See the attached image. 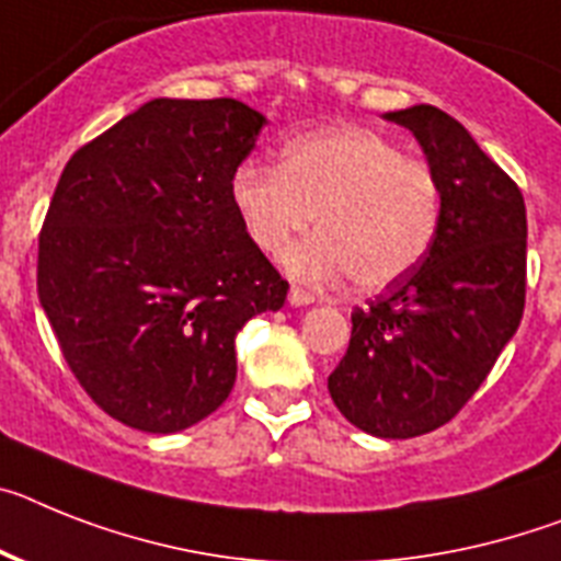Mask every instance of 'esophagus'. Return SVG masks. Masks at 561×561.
I'll return each instance as SVG.
<instances>
[{"label":"esophagus","mask_w":561,"mask_h":561,"mask_svg":"<svg viewBox=\"0 0 561 561\" xmlns=\"http://www.w3.org/2000/svg\"><path fill=\"white\" fill-rule=\"evenodd\" d=\"M288 302L294 305V308H308V305H313L317 302V296L313 294H308V290H302V288H290L288 290Z\"/></svg>","instance_id":"obj_1"}]
</instances>
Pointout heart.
<instances>
[{
	"mask_svg": "<svg viewBox=\"0 0 561 561\" xmlns=\"http://www.w3.org/2000/svg\"><path fill=\"white\" fill-rule=\"evenodd\" d=\"M230 202L267 256H279L317 214L319 233L294 248L285 267L308 282L351 273L362 290L408 276L431 251L442 214L431 168L362 125L296 136L282 164L244 159L230 176Z\"/></svg>",
	"mask_w": 561,
	"mask_h": 561,
	"instance_id": "heart-1",
	"label": "heart"
}]
</instances>
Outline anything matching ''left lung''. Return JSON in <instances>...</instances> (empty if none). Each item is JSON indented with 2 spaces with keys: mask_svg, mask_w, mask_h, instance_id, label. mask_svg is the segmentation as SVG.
Here are the masks:
<instances>
[{
  "mask_svg": "<svg viewBox=\"0 0 561 561\" xmlns=\"http://www.w3.org/2000/svg\"><path fill=\"white\" fill-rule=\"evenodd\" d=\"M416 136L442 196L431 251L368 308L328 376L359 431L411 439L450 422L496 365L525 310V199L465 125L433 105L385 113Z\"/></svg>",
  "mask_w": 561,
  "mask_h": 561,
  "instance_id": "obj_1",
  "label": "left lung"
}]
</instances>
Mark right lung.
<instances>
[{
  "instance_id": "obj_1",
  "label": "right lung",
  "mask_w": 561,
  "mask_h": 561,
  "mask_svg": "<svg viewBox=\"0 0 561 561\" xmlns=\"http://www.w3.org/2000/svg\"><path fill=\"white\" fill-rule=\"evenodd\" d=\"M265 122L237 99H150L65 164L36 290L79 385L122 425L210 416L237 382V333L285 305L230 202Z\"/></svg>"
}]
</instances>
